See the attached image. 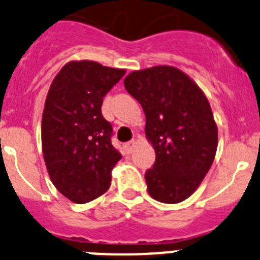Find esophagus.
Returning <instances> with one entry per match:
<instances>
[{"label": "esophagus", "mask_w": 260, "mask_h": 260, "mask_svg": "<svg viewBox=\"0 0 260 260\" xmlns=\"http://www.w3.org/2000/svg\"><path fill=\"white\" fill-rule=\"evenodd\" d=\"M134 146H135V141H130V142H126L125 145H123V147H125L126 152H128V154H130V152L133 151Z\"/></svg>", "instance_id": "34e87169"}]
</instances>
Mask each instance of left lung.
Here are the masks:
<instances>
[{
	"mask_svg": "<svg viewBox=\"0 0 260 260\" xmlns=\"http://www.w3.org/2000/svg\"><path fill=\"white\" fill-rule=\"evenodd\" d=\"M125 88L146 115L155 163L145 177L150 196L177 204L193 193L212 167L218 128L209 101L193 80L171 66L133 71Z\"/></svg>",
	"mask_w": 260,
	"mask_h": 260,
	"instance_id": "left-lung-1",
	"label": "left lung"
}]
</instances>
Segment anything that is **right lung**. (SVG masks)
I'll return each mask as SVG.
<instances>
[{
	"label": "right lung",
	"instance_id": "right-lung-1",
	"mask_svg": "<svg viewBox=\"0 0 260 260\" xmlns=\"http://www.w3.org/2000/svg\"><path fill=\"white\" fill-rule=\"evenodd\" d=\"M125 73L97 61H70L51 84L42 117V150L51 181L73 203H89L110 187L122 155L113 147V128L101 105Z\"/></svg>",
	"mask_w": 260,
	"mask_h": 260
}]
</instances>
